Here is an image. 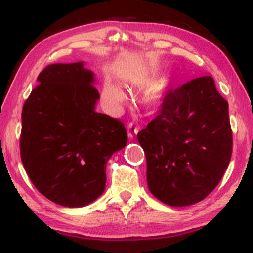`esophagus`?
I'll return each mask as SVG.
<instances>
[{"label": "esophagus", "instance_id": "1", "mask_svg": "<svg viewBox=\"0 0 253 253\" xmlns=\"http://www.w3.org/2000/svg\"><path fill=\"white\" fill-rule=\"evenodd\" d=\"M126 130H127V136H129L130 138H133L134 134H137L138 131H139V129H138V126H134L133 122H130L129 124H127Z\"/></svg>", "mask_w": 253, "mask_h": 253}]
</instances>
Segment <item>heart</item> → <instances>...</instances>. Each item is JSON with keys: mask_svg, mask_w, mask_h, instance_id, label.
Here are the masks:
<instances>
[{"mask_svg": "<svg viewBox=\"0 0 253 253\" xmlns=\"http://www.w3.org/2000/svg\"><path fill=\"white\" fill-rule=\"evenodd\" d=\"M103 95H105V99L107 101L112 102L113 105H121L126 99L124 96V93L121 91L120 87H117L116 85L114 84H107L103 88ZM161 101V92L155 91L150 94L148 96V102L151 103L152 106H157Z\"/></svg>", "mask_w": 253, "mask_h": 253, "instance_id": "heart-1", "label": "heart"}]
</instances>
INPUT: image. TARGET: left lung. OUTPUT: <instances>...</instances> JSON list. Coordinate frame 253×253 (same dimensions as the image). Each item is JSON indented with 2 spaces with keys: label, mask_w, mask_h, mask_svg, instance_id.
Returning <instances> with one entry per match:
<instances>
[{
  "label": "left lung",
  "mask_w": 253,
  "mask_h": 253,
  "mask_svg": "<svg viewBox=\"0 0 253 253\" xmlns=\"http://www.w3.org/2000/svg\"><path fill=\"white\" fill-rule=\"evenodd\" d=\"M147 165L152 195L170 206L206 198L233 153L228 102L211 76L164 93L154 119L137 134Z\"/></svg>",
  "instance_id": "1"
}]
</instances>
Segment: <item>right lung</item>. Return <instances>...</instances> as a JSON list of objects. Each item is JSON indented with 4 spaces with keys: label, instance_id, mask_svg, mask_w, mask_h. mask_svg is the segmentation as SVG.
<instances>
[{
    "label": "right lung",
    "instance_id": "add662e5",
    "mask_svg": "<svg viewBox=\"0 0 253 253\" xmlns=\"http://www.w3.org/2000/svg\"><path fill=\"white\" fill-rule=\"evenodd\" d=\"M38 82L23 106V166L46 198L85 206L105 191L106 164L126 145V126L94 110L99 91L83 62L47 65Z\"/></svg>",
    "mask_w": 253,
    "mask_h": 253
}]
</instances>
